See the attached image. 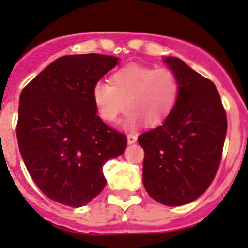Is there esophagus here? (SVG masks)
<instances>
[{
  "label": "esophagus",
  "mask_w": 248,
  "mask_h": 248,
  "mask_svg": "<svg viewBox=\"0 0 248 248\" xmlns=\"http://www.w3.org/2000/svg\"><path fill=\"white\" fill-rule=\"evenodd\" d=\"M126 138H128V144H134L138 139V137L135 134H128Z\"/></svg>",
  "instance_id": "34e87169"
}]
</instances>
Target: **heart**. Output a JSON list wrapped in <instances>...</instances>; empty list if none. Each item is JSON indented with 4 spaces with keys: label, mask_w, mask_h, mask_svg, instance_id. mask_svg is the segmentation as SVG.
<instances>
[{
    "label": "heart",
    "mask_w": 248,
    "mask_h": 248,
    "mask_svg": "<svg viewBox=\"0 0 248 248\" xmlns=\"http://www.w3.org/2000/svg\"><path fill=\"white\" fill-rule=\"evenodd\" d=\"M110 82L94 85V105L99 117L108 123L117 122L128 107L125 129H135L143 120L148 125L163 123L180 97V82L168 68L130 64L115 72Z\"/></svg>",
    "instance_id": "heart-1"
}]
</instances>
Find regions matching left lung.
<instances>
[{"label": "left lung", "instance_id": "1", "mask_svg": "<svg viewBox=\"0 0 248 248\" xmlns=\"http://www.w3.org/2000/svg\"><path fill=\"white\" fill-rule=\"evenodd\" d=\"M164 62L180 82L174 110L159 126L138 138L144 149L143 184L166 206H180L203 194L217 172L227 118L214 83L176 57Z\"/></svg>", "mask_w": 248, "mask_h": 248}]
</instances>
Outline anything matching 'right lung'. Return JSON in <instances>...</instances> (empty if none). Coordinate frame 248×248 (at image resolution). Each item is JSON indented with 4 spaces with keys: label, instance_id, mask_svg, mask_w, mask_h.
Returning <instances> with one entry per match:
<instances>
[{
    "label": "right lung",
    "instance_id": "right-lung-1",
    "mask_svg": "<svg viewBox=\"0 0 248 248\" xmlns=\"http://www.w3.org/2000/svg\"><path fill=\"white\" fill-rule=\"evenodd\" d=\"M119 58L74 54L54 61L19 95L17 140L36 185L50 200L80 207L105 187L103 165L126 137L97 115L92 92Z\"/></svg>",
    "mask_w": 248,
    "mask_h": 248
}]
</instances>
